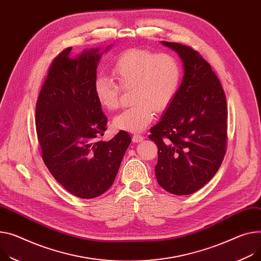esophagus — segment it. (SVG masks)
<instances>
[{"instance_id":"34e87169","label":"esophagus","mask_w":261,"mask_h":261,"mask_svg":"<svg viewBox=\"0 0 261 261\" xmlns=\"http://www.w3.org/2000/svg\"><path fill=\"white\" fill-rule=\"evenodd\" d=\"M144 140V137L141 135H134L133 136V142L134 143H139V142H142Z\"/></svg>"}]
</instances>
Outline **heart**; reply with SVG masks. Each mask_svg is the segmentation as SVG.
<instances>
[{"label": "heart", "mask_w": 261, "mask_h": 261, "mask_svg": "<svg viewBox=\"0 0 261 261\" xmlns=\"http://www.w3.org/2000/svg\"><path fill=\"white\" fill-rule=\"evenodd\" d=\"M111 74L124 90L133 89L132 108L117 115L113 125L119 130L139 133L154 119V111L162 113L172 103L181 83L182 70L177 59L145 49H129L120 55ZM119 87L106 76L95 80L98 103L108 111L119 107Z\"/></svg>", "instance_id": "obj_1"}]
</instances>
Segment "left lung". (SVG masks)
Instances as JSON below:
<instances>
[{
    "label": "left lung",
    "instance_id": "obj_1",
    "mask_svg": "<svg viewBox=\"0 0 261 261\" xmlns=\"http://www.w3.org/2000/svg\"><path fill=\"white\" fill-rule=\"evenodd\" d=\"M177 53L184 76L170 107L148 138L158 146L159 185L176 195L206 185L222 164L227 144V102L210 65L192 48L161 42Z\"/></svg>",
    "mask_w": 261,
    "mask_h": 261
}]
</instances>
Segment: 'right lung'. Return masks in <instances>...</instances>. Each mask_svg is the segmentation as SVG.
<instances>
[{"label":"right lung","mask_w":261,"mask_h":261,"mask_svg":"<svg viewBox=\"0 0 261 261\" xmlns=\"http://www.w3.org/2000/svg\"><path fill=\"white\" fill-rule=\"evenodd\" d=\"M105 51L85 50L71 57L72 48L59 53L39 92L35 126L44 163L56 181L80 198H94L114 183L130 144L128 133L110 141L99 138L108 119L97 101L94 84Z\"/></svg>","instance_id":"1"}]
</instances>
